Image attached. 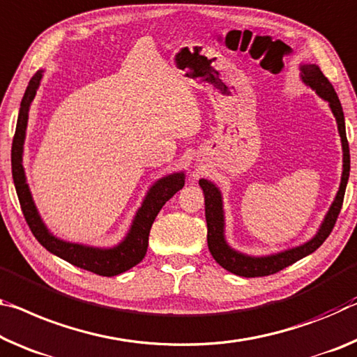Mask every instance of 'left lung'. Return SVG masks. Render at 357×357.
<instances>
[{"label":"left lung","mask_w":357,"mask_h":357,"mask_svg":"<svg viewBox=\"0 0 357 357\" xmlns=\"http://www.w3.org/2000/svg\"><path fill=\"white\" fill-rule=\"evenodd\" d=\"M301 70H302L303 82H307L311 89H314L319 97L329 101L331 109L337 119L338 132H340L342 146H343L342 184L335 197V202L332 203L331 211L327 213V216L324 219V224L321 225L318 235H316L313 240L305 243V245L298 248H294V250L276 254V256L257 259V257L243 256V254L230 250L227 246V243L224 240V216H222V200H220V192L218 190L216 185L209 183V181L202 179L200 185L203 189V194H205L208 250L220 267L229 270L230 273L245 276V278H259V276L275 275L282 268L289 267V265H292L294 262H297V260H301L302 257L308 256V254L318 250L322 243L326 241L327 236L331 235V231L337 222V218L338 214H340V209L343 205L344 190H347V183L349 176V144L347 139V132H344V117H343L340 100H338L335 90H333L332 84L329 82V79L322 75L321 68L318 65H303Z\"/></svg>","instance_id":"obj_1"}]
</instances>
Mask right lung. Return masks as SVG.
Masks as SVG:
<instances>
[{"instance_id": "right-lung-1", "label": "right lung", "mask_w": 357, "mask_h": 357, "mask_svg": "<svg viewBox=\"0 0 357 357\" xmlns=\"http://www.w3.org/2000/svg\"><path fill=\"white\" fill-rule=\"evenodd\" d=\"M41 73H36V75L31 77V81L25 90L24 98H22L15 135L13 139V152H10L13 178L17 197H19L20 202L22 213H24L28 227H30L31 234L35 235V238L41 243L47 251L55 254V256L76 265L79 268L92 271V273H97L101 276H114L119 273H123V271L135 267V265L139 264L141 260L144 259L146 251H148L149 231L152 224H154V220L162 206L165 205L178 190L184 188V174H169V176L157 181L154 188L149 190L148 197H146L143 206L139 208L137 218L133 220L132 230H130L126 241L114 248V250H95V248H86L81 245H73V243L56 240L55 236L49 234L47 229L44 227L41 218H39L35 203L31 200L30 190H28V185L25 183L24 167H22V151H24L28 109H30V103L36 95V89L39 86V81H41Z\"/></svg>"}]
</instances>
